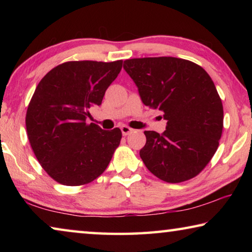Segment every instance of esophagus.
Wrapping results in <instances>:
<instances>
[{"label": "esophagus", "mask_w": 252, "mask_h": 252, "mask_svg": "<svg viewBox=\"0 0 252 252\" xmlns=\"http://www.w3.org/2000/svg\"><path fill=\"white\" fill-rule=\"evenodd\" d=\"M120 129H121V132L123 135H127L129 133H131L132 131H133V129H131V127H129L127 126H122Z\"/></svg>", "instance_id": "34e87169"}]
</instances>
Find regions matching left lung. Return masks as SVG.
<instances>
[{
	"mask_svg": "<svg viewBox=\"0 0 252 252\" xmlns=\"http://www.w3.org/2000/svg\"><path fill=\"white\" fill-rule=\"evenodd\" d=\"M144 105L163 112L165 131H144L140 157L156 177L170 183L199 174L219 146L222 102L206 71L188 60L160 57L123 63Z\"/></svg>",
	"mask_w": 252,
	"mask_h": 252,
	"instance_id": "left-lung-1",
	"label": "left lung"
}]
</instances>
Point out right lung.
<instances>
[{"label":"right lung","instance_id":"obj_1","mask_svg":"<svg viewBox=\"0 0 252 252\" xmlns=\"http://www.w3.org/2000/svg\"><path fill=\"white\" fill-rule=\"evenodd\" d=\"M122 61L62 63L40 81L28 106L27 132L37 161L64 186L87 185L108 167L120 144L121 130L88 125Z\"/></svg>","mask_w":252,"mask_h":252}]
</instances>
